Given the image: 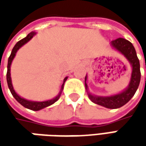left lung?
I'll list each match as a JSON object with an SVG mask.
<instances>
[{
  "mask_svg": "<svg viewBox=\"0 0 146 146\" xmlns=\"http://www.w3.org/2000/svg\"><path fill=\"white\" fill-rule=\"evenodd\" d=\"M111 46L116 50L120 52L129 62L132 66V75L129 84L124 91L119 94H115L110 97H99L94 96L88 92L90 100L95 104L104 106L109 109H117L127 103L131 98L134 96L137 90L141 81V70L140 62L137 56L135 48L130 41L123 38H118L111 41ZM87 76H85V88L88 91V85L86 84Z\"/></svg>",
  "mask_w": 146,
  "mask_h": 146,
  "instance_id": "obj_1",
  "label": "left lung"
}]
</instances>
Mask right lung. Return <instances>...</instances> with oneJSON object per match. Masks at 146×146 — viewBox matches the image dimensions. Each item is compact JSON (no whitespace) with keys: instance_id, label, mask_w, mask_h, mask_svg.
Wrapping results in <instances>:
<instances>
[{"instance_id":"add662e5","label":"right lung","mask_w":146,"mask_h":146,"mask_svg":"<svg viewBox=\"0 0 146 146\" xmlns=\"http://www.w3.org/2000/svg\"><path fill=\"white\" fill-rule=\"evenodd\" d=\"M36 35V32L34 31H31V33H29L25 38L22 39L21 40H19V42H17V44L14 45V47L12 49V52H11V54L9 56V58L8 59V65H7V74H6V80H7V84H8V87L10 90V93H12L13 97H14L18 102H19L23 106H24L25 108H27V109L31 110H40L43 109V108H45L48 106H51L52 104H53L54 102H56L60 98L61 96V93L62 92V89H63V87H64V83L66 82V80H67V77H66L63 80V84L62 85V88H61V91L60 93H58V95L56 97V98H53L51 100H48V101H44V102H32V101H29V100H27V99H24V98H21L20 96H19L17 93H15L14 91V88H13V85H12V81H11V77H10V66H11V63H12V61L13 59L15 57V54L17 53V51L23 45H24L26 43H27L30 40H31L32 37Z\"/></svg>"}]
</instances>
